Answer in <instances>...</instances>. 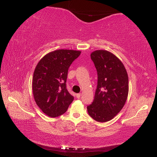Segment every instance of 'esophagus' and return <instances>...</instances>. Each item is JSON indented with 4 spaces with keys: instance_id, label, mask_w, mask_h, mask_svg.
Returning a JSON list of instances; mask_svg holds the SVG:
<instances>
[{
    "instance_id": "obj_1",
    "label": "esophagus",
    "mask_w": 157,
    "mask_h": 157,
    "mask_svg": "<svg viewBox=\"0 0 157 157\" xmlns=\"http://www.w3.org/2000/svg\"><path fill=\"white\" fill-rule=\"evenodd\" d=\"M76 97H77L78 99H79L80 97H81V94H76Z\"/></svg>"
}]
</instances>
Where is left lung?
<instances>
[{"label": "left lung", "mask_w": 157, "mask_h": 157, "mask_svg": "<svg viewBox=\"0 0 157 157\" xmlns=\"http://www.w3.org/2000/svg\"><path fill=\"white\" fill-rule=\"evenodd\" d=\"M98 72L94 99L87 106L91 117L98 122L113 119L122 109L128 95V79L123 63L111 52L96 50L91 54Z\"/></svg>", "instance_id": "8db88e82"}]
</instances>
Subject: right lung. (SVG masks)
Returning <instances> with one entry per match:
<instances>
[{"label":"right lung","instance_id":"obj_1","mask_svg":"<svg viewBox=\"0 0 157 157\" xmlns=\"http://www.w3.org/2000/svg\"><path fill=\"white\" fill-rule=\"evenodd\" d=\"M81 54L80 51L58 50L40 60L33 78V95L37 105L44 113L57 117L66 112L73 101L67 90L68 69Z\"/></svg>","mask_w":157,"mask_h":157}]
</instances>
